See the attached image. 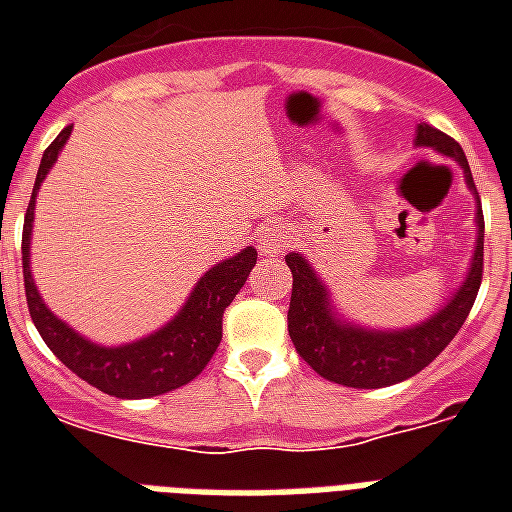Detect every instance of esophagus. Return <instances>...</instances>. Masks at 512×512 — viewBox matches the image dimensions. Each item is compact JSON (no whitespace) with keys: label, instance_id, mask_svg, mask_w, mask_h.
Wrapping results in <instances>:
<instances>
[{"label":"esophagus","instance_id":"34e87169","mask_svg":"<svg viewBox=\"0 0 512 512\" xmlns=\"http://www.w3.org/2000/svg\"><path fill=\"white\" fill-rule=\"evenodd\" d=\"M287 244V233L281 225H265L263 231L257 233V252L263 257H279Z\"/></svg>","mask_w":512,"mask_h":512}]
</instances>
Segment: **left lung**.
<instances>
[{"label":"left lung","instance_id":"obj_1","mask_svg":"<svg viewBox=\"0 0 512 512\" xmlns=\"http://www.w3.org/2000/svg\"><path fill=\"white\" fill-rule=\"evenodd\" d=\"M417 146H430L436 148L438 154L457 159L465 170L468 185L473 193H478L465 151L457 140L422 122L417 127ZM476 220L478 241L465 284L433 319L422 321L420 327L401 329V332H372V329L342 324L329 305L327 289L316 279L305 257L295 252L287 255V265L292 271V297H289L287 313L289 337L295 342L300 358L308 361L313 372L321 374L324 380L345 385V388H385V385H396L422 372L460 332L481 289V279H484V212L481 207L476 212Z\"/></svg>","mask_w":512,"mask_h":512}]
</instances>
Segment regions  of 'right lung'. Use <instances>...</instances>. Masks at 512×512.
Here are the masks:
<instances>
[{"instance_id":"1","label":"right lung","mask_w":512,"mask_h":512,"mask_svg":"<svg viewBox=\"0 0 512 512\" xmlns=\"http://www.w3.org/2000/svg\"><path fill=\"white\" fill-rule=\"evenodd\" d=\"M71 135V127L60 132L52 140L42 156L39 172H36L34 193L28 201L26 220H23V287H26L28 313L34 327L39 329L47 348L63 361V364L90 382L92 388L103 390L116 398H151L170 393L175 388H183L201 374V369L215 356L217 345L223 340V313L233 303L244 287L249 271L255 268L257 252L247 247L231 260L217 263L212 271L201 276L196 289L183 305V311L164 329L154 332L151 337H143L138 342L122 345V348H100L76 335L68 329L55 313L47 311L42 297L36 292V284L31 279L28 268V244H31V223H34L36 191L42 185L44 175L58 159V151Z\"/></svg>"}]
</instances>
